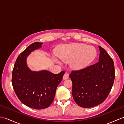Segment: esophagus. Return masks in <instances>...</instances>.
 <instances>
[{"instance_id": "1", "label": "esophagus", "mask_w": 124, "mask_h": 124, "mask_svg": "<svg viewBox=\"0 0 124 124\" xmlns=\"http://www.w3.org/2000/svg\"><path fill=\"white\" fill-rule=\"evenodd\" d=\"M69 78V74L67 73H65L64 76H63V80H66V79H68Z\"/></svg>"}]
</instances>
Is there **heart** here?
I'll return each instance as SVG.
<instances>
[{
	"label": "heart",
	"mask_w": 124,
	"mask_h": 124,
	"mask_svg": "<svg viewBox=\"0 0 124 124\" xmlns=\"http://www.w3.org/2000/svg\"><path fill=\"white\" fill-rule=\"evenodd\" d=\"M96 55L95 48L85 44L74 43L63 46L60 49L57 56L63 62H70L71 67L74 70H81L93 61ZM56 62L61 63L57 59Z\"/></svg>",
	"instance_id": "heart-1"
}]
</instances>
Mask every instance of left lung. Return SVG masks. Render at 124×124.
<instances>
[{"label": "left lung", "mask_w": 124, "mask_h": 124, "mask_svg": "<svg viewBox=\"0 0 124 124\" xmlns=\"http://www.w3.org/2000/svg\"><path fill=\"white\" fill-rule=\"evenodd\" d=\"M99 62L80 70L72 71V94L74 101L83 108L98 105L107 98L113 87L115 73L113 60L99 46Z\"/></svg>", "instance_id": "1"}]
</instances>
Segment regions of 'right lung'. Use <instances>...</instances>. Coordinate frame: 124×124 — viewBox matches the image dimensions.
I'll list each match as a JSON object with an SVG mask.
<instances>
[{"mask_svg": "<svg viewBox=\"0 0 124 124\" xmlns=\"http://www.w3.org/2000/svg\"><path fill=\"white\" fill-rule=\"evenodd\" d=\"M42 44L33 43L20 54L14 65L11 79L14 90L20 101L36 109L46 108L52 103L57 87L65 73L64 71L58 74L47 70L33 71L27 67V57Z\"/></svg>", "mask_w": 124, "mask_h": 124, "instance_id": "add662e5", "label": "right lung"}]
</instances>
